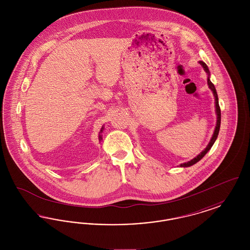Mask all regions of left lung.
I'll return each instance as SVG.
<instances>
[{
    "label": "left lung",
    "instance_id": "1",
    "mask_svg": "<svg viewBox=\"0 0 250 250\" xmlns=\"http://www.w3.org/2000/svg\"><path fill=\"white\" fill-rule=\"evenodd\" d=\"M200 63L202 64V67L204 68L205 72L208 74V76H210V72H209L208 66L206 65V63L203 62L202 61L200 62ZM207 83H208V85H209V88L213 91V94H214V98H215L214 99L215 100V110H216V115H217V121H216L215 129H214V134H213V137H212L210 143L207 145V147L202 151V153L200 155H197L195 158H193L190 161H188L187 163H184V164H181V167H190L192 165H194V164H196L198 161H200L202 157L207 154V152L212 148L213 144H214L216 138H217V136H218V132H219V128H220V122H221V112H220V107H219V104H218V97H217V94H216V90L214 88V85L212 83V82L210 81L209 78H208V82Z\"/></svg>",
    "mask_w": 250,
    "mask_h": 250
}]
</instances>
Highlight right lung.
<instances>
[{"label": "right lung", "mask_w": 250, "mask_h": 250, "mask_svg": "<svg viewBox=\"0 0 250 250\" xmlns=\"http://www.w3.org/2000/svg\"><path fill=\"white\" fill-rule=\"evenodd\" d=\"M102 131H103V127H102V128H101V130H100V132H102ZM101 139H102V138H101V136H100V135H99V140H100V141H101Z\"/></svg>", "instance_id": "obj_1"}]
</instances>
